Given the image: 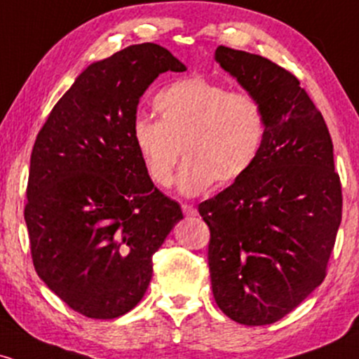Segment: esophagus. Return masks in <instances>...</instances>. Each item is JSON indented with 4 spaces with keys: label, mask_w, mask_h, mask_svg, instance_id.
<instances>
[{
    "label": "esophagus",
    "mask_w": 359,
    "mask_h": 359,
    "mask_svg": "<svg viewBox=\"0 0 359 359\" xmlns=\"http://www.w3.org/2000/svg\"><path fill=\"white\" fill-rule=\"evenodd\" d=\"M182 212L185 216H197V209L192 204H182Z\"/></svg>",
    "instance_id": "esophagus-1"
}]
</instances>
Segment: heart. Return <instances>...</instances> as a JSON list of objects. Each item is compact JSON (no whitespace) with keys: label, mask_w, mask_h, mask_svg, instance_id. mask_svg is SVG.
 Instances as JSON below:
<instances>
[{"label":"heart","mask_w":359,"mask_h":359,"mask_svg":"<svg viewBox=\"0 0 359 359\" xmlns=\"http://www.w3.org/2000/svg\"><path fill=\"white\" fill-rule=\"evenodd\" d=\"M158 121L137 118L131 125L135 151L145 174L168 187L180 154L177 179L184 196H197L216 182L229 185L248 174L266 140V116L257 97L224 86L187 77L156 93Z\"/></svg>","instance_id":"1"}]
</instances>
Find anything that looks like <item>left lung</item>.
Wrapping results in <instances>:
<instances>
[{
  "label": "left lung",
  "mask_w": 359,
  "mask_h": 359,
  "mask_svg": "<svg viewBox=\"0 0 359 359\" xmlns=\"http://www.w3.org/2000/svg\"><path fill=\"white\" fill-rule=\"evenodd\" d=\"M214 59L259 101L266 140L248 174L199 204L211 229L212 294L236 323L273 324L325 277L343 211L332 140L285 69L222 45Z\"/></svg>",
  "instance_id": "1"
}]
</instances>
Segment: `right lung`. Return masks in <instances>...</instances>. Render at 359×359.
Returning a JSON list of instances; mask_svg holds the SVG:
<instances>
[{
  "label": "right lung",
  "instance_id": "add662e5",
  "mask_svg": "<svg viewBox=\"0 0 359 359\" xmlns=\"http://www.w3.org/2000/svg\"><path fill=\"white\" fill-rule=\"evenodd\" d=\"M184 72L167 48L140 43L93 62L39 131L25 221L39 277L90 319L130 312L151 280V257L182 219L148 179L131 125L160 74Z\"/></svg>",
  "mask_w": 359,
  "mask_h": 359
}]
</instances>
